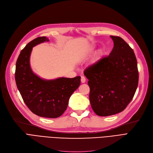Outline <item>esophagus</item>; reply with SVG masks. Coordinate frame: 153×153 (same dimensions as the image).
<instances>
[{
  "instance_id": "1",
  "label": "esophagus",
  "mask_w": 153,
  "mask_h": 153,
  "mask_svg": "<svg viewBox=\"0 0 153 153\" xmlns=\"http://www.w3.org/2000/svg\"><path fill=\"white\" fill-rule=\"evenodd\" d=\"M81 82H82V83H84V82H86V78L84 77V76H81Z\"/></svg>"
}]
</instances>
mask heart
Wrapping results in <instances>:
<instances>
[{
    "label": "heart",
    "instance_id": "obj_1",
    "mask_svg": "<svg viewBox=\"0 0 153 153\" xmlns=\"http://www.w3.org/2000/svg\"><path fill=\"white\" fill-rule=\"evenodd\" d=\"M103 53V50H101V51H100V56H98V59H99V58L100 57V56H101V55H102Z\"/></svg>",
    "mask_w": 153,
    "mask_h": 153
}]
</instances>
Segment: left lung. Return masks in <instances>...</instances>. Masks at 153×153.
Listing matches in <instances>:
<instances>
[{
    "mask_svg": "<svg viewBox=\"0 0 153 153\" xmlns=\"http://www.w3.org/2000/svg\"><path fill=\"white\" fill-rule=\"evenodd\" d=\"M114 46L108 56L85 69L89 100L95 114L106 117L122 111L138 86L137 62L134 50L123 39L110 36Z\"/></svg>",
    "mask_w": 153,
    "mask_h": 153,
    "instance_id": "obj_1",
    "label": "left lung"
}]
</instances>
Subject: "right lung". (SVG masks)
<instances>
[{"mask_svg": "<svg viewBox=\"0 0 153 153\" xmlns=\"http://www.w3.org/2000/svg\"><path fill=\"white\" fill-rule=\"evenodd\" d=\"M48 41L45 36L38 37L21 50L16 62L15 79L23 101L33 114L55 118L66 110L71 96L80 85L81 77L45 80L32 71L30 58L33 47Z\"/></svg>", "mask_w": 153, "mask_h": 153, "instance_id": "obj_1", "label": "right lung"}]
</instances>
